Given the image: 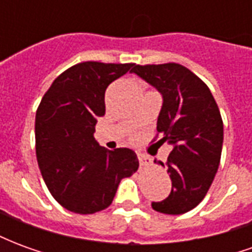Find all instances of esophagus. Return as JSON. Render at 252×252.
<instances>
[{
  "instance_id": "1",
  "label": "esophagus",
  "mask_w": 252,
  "mask_h": 252,
  "mask_svg": "<svg viewBox=\"0 0 252 252\" xmlns=\"http://www.w3.org/2000/svg\"><path fill=\"white\" fill-rule=\"evenodd\" d=\"M137 158H139V163H140V166H143V167L153 164V160H151V158H150V157H147V155L139 154V155H137Z\"/></svg>"
}]
</instances>
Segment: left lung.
<instances>
[{"mask_svg":"<svg viewBox=\"0 0 252 252\" xmlns=\"http://www.w3.org/2000/svg\"><path fill=\"white\" fill-rule=\"evenodd\" d=\"M131 72L162 94L158 143L173 147L166 163L173 188L151 206L166 215L186 213L205 197L219 169L224 137L219 106L205 83L178 63L135 64Z\"/></svg>","mask_w":252,"mask_h":252,"instance_id":"obj_1","label":"left lung"}]
</instances>
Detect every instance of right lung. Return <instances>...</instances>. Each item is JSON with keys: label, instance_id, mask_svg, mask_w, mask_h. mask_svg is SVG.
Here are the masks:
<instances>
[{"label": "right lung", "instance_id": "1", "mask_svg": "<svg viewBox=\"0 0 252 252\" xmlns=\"http://www.w3.org/2000/svg\"><path fill=\"white\" fill-rule=\"evenodd\" d=\"M133 66L78 63L41 98L35 120L36 158L50 193L67 211L90 215L108 208L120 181L139 167L132 150L108 151L94 139L97 119L105 115V90Z\"/></svg>", "mask_w": 252, "mask_h": 252}]
</instances>
